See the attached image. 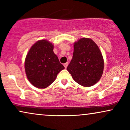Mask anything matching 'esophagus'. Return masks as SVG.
<instances>
[{
    "label": "esophagus",
    "instance_id": "obj_1",
    "mask_svg": "<svg viewBox=\"0 0 130 130\" xmlns=\"http://www.w3.org/2000/svg\"><path fill=\"white\" fill-rule=\"evenodd\" d=\"M67 66H68V63H66L64 64V67H65L66 69L67 68Z\"/></svg>",
    "mask_w": 130,
    "mask_h": 130
}]
</instances>
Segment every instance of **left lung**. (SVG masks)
I'll list each match as a JSON object with an SVG mask.
<instances>
[{"label": "left lung", "instance_id": "8db88e82", "mask_svg": "<svg viewBox=\"0 0 130 130\" xmlns=\"http://www.w3.org/2000/svg\"><path fill=\"white\" fill-rule=\"evenodd\" d=\"M73 58L67 70L82 86L96 84L102 77L104 61L102 53L92 39L82 38L74 43Z\"/></svg>", "mask_w": 130, "mask_h": 130}]
</instances>
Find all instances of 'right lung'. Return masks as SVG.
I'll return each mask as SVG.
<instances>
[{
  "mask_svg": "<svg viewBox=\"0 0 130 130\" xmlns=\"http://www.w3.org/2000/svg\"><path fill=\"white\" fill-rule=\"evenodd\" d=\"M54 45L41 40L30 48L25 60V70L28 80L39 89L48 87L64 67L54 54Z\"/></svg>",
  "mask_w": 130,
  "mask_h": 130,
  "instance_id": "add662e5",
  "label": "right lung"
}]
</instances>
